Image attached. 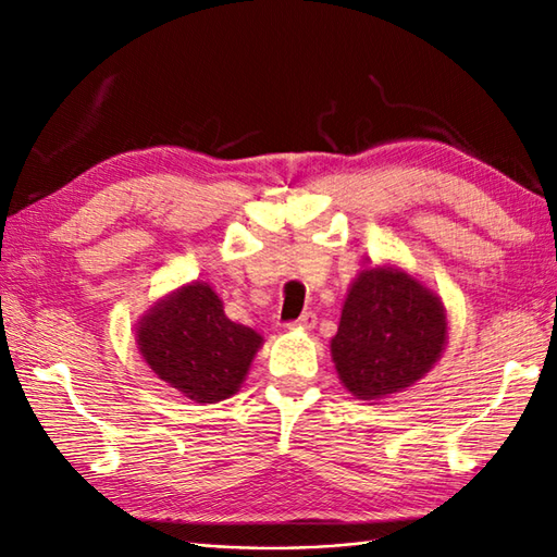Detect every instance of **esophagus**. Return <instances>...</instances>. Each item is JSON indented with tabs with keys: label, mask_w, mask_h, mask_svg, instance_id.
I'll use <instances>...</instances> for the list:
<instances>
[{
	"label": "esophagus",
	"mask_w": 557,
	"mask_h": 557,
	"mask_svg": "<svg viewBox=\"0 0 557 557\" xmlns=\"http://www.w3.org/2000/svg\"><path fill=\"white\" fill-rule=\"evenodd\" d=\"M314 324H317V314H314V312H302L298 319L290 321L288 326H293V329H307V331H310V329H314Z\"/></svg>",
	"instance_id": "34e87169"
}]
</instances>
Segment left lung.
I'll list each match as a JSON object with an SVG mask.
<instances>
[{"mask_svg":"<svg viewBox=\"0 0 557 557\" xmlns=\"http://www.w3.org/2000/svg\"><path fill=\"white\" fill-rule=\"evenodd\" d=\"M446 312L434 293L398 269H367L345 298L331 355L350 393L364 400L422 379L446 345Z\"/></svg>","mask_w":557,"mask_h":557,"instance_id":"8db88e82","label":"left lung"}]
</instances>
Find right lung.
<instances>
[{
  "label": "right lung",
  "instance_id": "add662e5",
  "mask_svg": "<svg viewBox=\"0 0 557 557\" xmlns=\"http://www.w3.org/2000/svg\"><path fill=\"white\" fill-rule=\"evenodd\" d=\"M135 336L152 372L197 403L236 393L262 345L259 333L233 324L207 283H193L159 302Z\"/></svg>",
  "mask_w": 557,
  "mask_h": 557
}]
</instances>
